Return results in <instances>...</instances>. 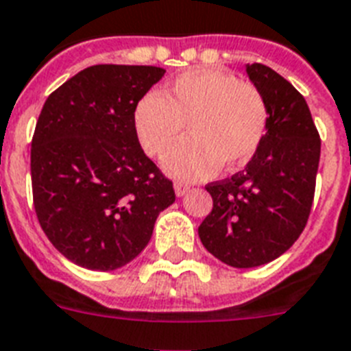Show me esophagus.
<instances>
[{"instance_id":"obj_1","label":"esophagus","mask_w":351,"mask_h":351,"mask_svg":"<svg viewBox=\"0 0 351 351\" xmlns=\"http://www.w3.org/2000/svg\"><path fill=\"white\" fill-rule=\"evenodd\" d=\"M173 190H176V195L178 197H182L184 193L190 190V186L188 184H182V182H176V186H173Z\"/></svg>"}]
</instances>
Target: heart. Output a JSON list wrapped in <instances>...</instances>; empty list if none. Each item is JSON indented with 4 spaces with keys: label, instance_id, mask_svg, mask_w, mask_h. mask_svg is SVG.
<instances>
[{
    "label": "heart",
    "instance_id": "heart-1",
    "mask_svg": "<svg viewBox=\"0 0 351 351\" xmlns=\"http://www.w3.org/2000/svg\"><path fill=\"white\" fill-rule=\"evenodd\" d=\"M267 104L256 86L221 69L184 71L136 104L132 127L141 149L161 156L186 125L190 140L163 158L165 172L182 181L206 179L253 158L267 130Z\"/></svg>",
    "mask_w": 351,
    "mask_h": 351
}]
</instances>
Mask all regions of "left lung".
Here are the masks:
<instances>
[{
    "mask_svg": "<svg viewBox=\"0 0 351 351\" xmlns=\"http://www.w3.org/2000/svg\"><path fill=\"white\" fill-rule=\"evenodd\" d=\"M267 104V130L245 169L206 190L213 210L199 226L202 245L231 267L273 262L305 230L314 201L321 140L311 109L269 66L247 64Z\"/></svg>",
    "mask_w": 351,
    "mask_h": 351,
    "instance_id": "left-lung-1",
    "label": "left lung"
}]
</instances>
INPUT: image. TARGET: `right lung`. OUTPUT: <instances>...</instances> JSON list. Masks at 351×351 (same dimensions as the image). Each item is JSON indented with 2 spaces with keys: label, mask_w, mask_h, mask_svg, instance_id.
<instances>
[{
  "label": "right lung",
  "mask_w": 351,
  "mask_h": 351,
  "mask_svg": "<svg viewBox=\"0 0 351 351\" xmlns=\"http://www.w3.org/2000/svg\"><path fill=\"white\" fill-rule=\"evenodd\" d=\"M163 75L89 66L43 106L30 152L34 206L48 240L80 267L114 271L134 260L176 201L132 127L136 104Z\"/></svg>",
  "instance_id": "add662e5"
}]
</instances>
